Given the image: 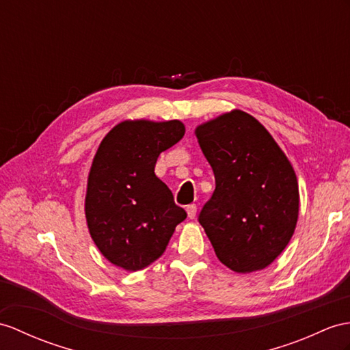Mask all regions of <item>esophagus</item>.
Instances as JSON below:
<instances>
[{
  "label": "esophagus",
  "mask_w": 350,
  "mask_h": 350,
  "mask_svg": "<svg viewBox=\"0 0 350 350\" xmlns=\"http://www.w3.org/2000/svg\"><path fill=\"white\" fill-rule=\"evenodd\" d=\"M196 214H198V206H196L194 203L189 204V206H187V215H189V218L193 219L196 217Z\"/></svg>",
  "instance_id": "obj_1"
}]
</instances>
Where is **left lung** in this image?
Listing matches in <instances>:
<instances>
[{
  "mask_svg": "<svg viewBox=\"0 0 350 350\" xmlns=\"http://www.w3.org/2000/svg\"><path fill=\"white\" fill-rule=\"evenodd\" d=\"M196 136L215 175L199 223L218 260L237 273L267 267L285 250L298 218V183L284 151L258 120L232 111Z\"/></svg>",
  "mask_w": 350,
  "mask_h": 350,
  "instance_id": "obj_1",
  "label": "left lung"
}]
</instances>
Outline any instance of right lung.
<instances>
[{"label": "right lung", "instance_id": "obj_1", "mask_svg": "<svg viewBox=\"0 0 350 350\" xmlns=\"http://www.w3.org/2000/svg\"><path fill=\"white\" fill-rule=\"evenodd\" d=\"M181 122H123L102 139L88 181L86 219L93 242L118 267L154 262L187 218L154 174L161 151L180 141Z\"/></svg>", "mask_w": 350, "mask_h": 350}]
</instances>
